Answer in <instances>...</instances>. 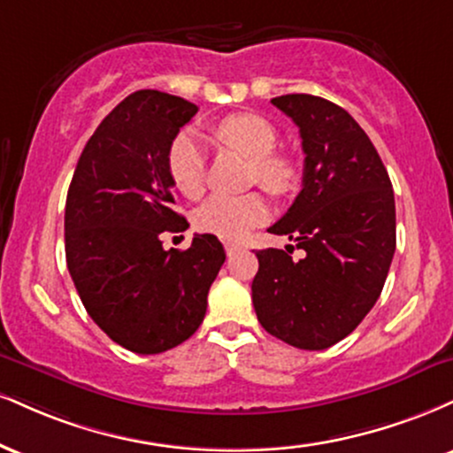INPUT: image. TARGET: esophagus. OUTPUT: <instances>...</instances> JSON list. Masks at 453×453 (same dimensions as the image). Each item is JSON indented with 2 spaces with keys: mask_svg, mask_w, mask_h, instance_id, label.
<instances>
[{
  "mask_svg": "<svg viewBox=\"0 0 453 453\" xmlns=\"http://www.w3.org/2000/svg\"><path fill=\"white\" fill-rule=\"evenodd\" d=\"M238 250H241V247H238V244H232V242L226 244V253L230 255V257H232V255H236Z\"/></svg>",
  "mask_w": 453,
  "mask_h": 453,
  "instance_id": "1",
  "label": "esophagus"
}]
</instances>
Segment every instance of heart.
I'll return each instance as SVG.
<instances>
[{"label":"heart","instance_id":"obj_1","mask_svg":"<svg viewBox=\"0 0 453 453\" xmlns=\"http://www.w3.org/2000/svg\"><path fill=\"white\" fill-rule=\"evenodd\" d=\"M219 143L241 151L253 160V181L274 196H285L296 188L297 173L288 157L274 154L279 133L265 118L255 113H234L212 127ZM168 174L177 192L185 198H198L204 192L206 157L200 141L183 133L168 150ZM268 219V204L257 192L242 196L217 194L196 212V226L223 241H241L255 226Z\"/></svg>","mask_w":453,"mask_h":453}]
</instances>
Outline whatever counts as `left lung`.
Returning <instances> with one entry per match:
<instances>
[{
    "label": "left lung",
    "instance_id": "left-lung-1",
    "mask_svg": "<svg viewBox=\"0 0 453 453\" xmlns=\"http://www.w3.org/2000/svg\"><path fill=\"white\" fill-rule=\"evenodd\" d=\"M297 124L303 188L268 232L287 250H257L253 306L270 335L325 350L357 329L382 293L396 247L395 194L372 139L346 109L312 95L272 99Z\"/></svg>",
    "mask_w": 453,
    "mask_h": 453
}]
</instances>
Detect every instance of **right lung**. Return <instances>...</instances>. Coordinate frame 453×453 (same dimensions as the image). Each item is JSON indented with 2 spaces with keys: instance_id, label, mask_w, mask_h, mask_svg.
<instances>
[{
  "instance_id": "right-lung-1",
  "label": "right lung",
  "mask_w": 453,
  "mask_h": 453,
  "mask_svg": "<svg viewBox=\"0 0 453 453\" xmlns=\"http://www.w3.org/2000/svg\"><path fill=\"white\" fill-rule=\"evenodd\" d=\"M196 111L181 96L133 92L88 139L69 185V274L90 319L130 352L157 354L192 337L226 261L212 234H196L185 250L162 247V234L189 226L166 157Z\"/></svg>"
}]
</instances>
